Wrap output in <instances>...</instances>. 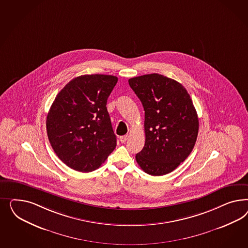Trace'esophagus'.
I'll list each match as a JSON object with an SVG mask.
<instances>
[{"mask_svg":"<svg viewBox=\"0 0 248 248\" xmlns=\"http://www.w3.org/2000/svg\"><path fill=\"white\" fill-rule=\"evenodd\" d=\"M128 140V135H123V136H121L120 137V141L123 143H125L126 141Z\"/></svg>","mask_w":248,"mask_h":248,"instance_id":"1","label":"esophagus"}]
</instances>
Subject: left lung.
I'll return each instance as SVG.
<instances>
[{"mask_svg": "<svg viewBox=\"0 0 248 248\" xmlns=\"http://www.w3.org/2000/svg\"><path fill=\"white\" fill-rule=\"evenodd\" d=\"M144 110L145 143L135 159L143 171L159 176L171 173L191 154L199 122L186 89L164 75L128 80Z\"/></svg>", "mask_w": 248, "mask_h": 248, "instance_id": "1", "label": "left lung"}]
</instances>
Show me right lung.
Instances as JSON below:
<instances>
[{"instance_id": "right-lung-1", "label": "right lung", "mask_w": 248, "mask_h": 248, "mask_svg": "<svg viewBox=\"0 0 248 248\" xmlns=\"http://www.w3.org/2000/svg\"><path fill=\"white\" fill-rule=\"evenodd\" d=\"M118 78L78 76L60 91L46 119V130L56 155L75 171L99 168L116 146L107 99Z\"/></svg>"}]
</instances>
